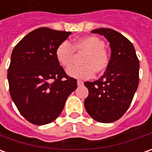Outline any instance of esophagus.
<instances>
[{
	"instance_id": "34e87169",
	"label": "esophagus",
	"mask_w": 152,
	"mask_h": 152,
	"mask_svg": "<svg viewBox=\"0 0 152 152\" xmlns=\"http://www.w3.org/2000/svg\"><path fill=\"white\" fill-rule=\"evenodd\" d=\"M77 83H78V86H81V85H83V81H81V80H78L77 81Z\"/></svg>"
}]
</instances>
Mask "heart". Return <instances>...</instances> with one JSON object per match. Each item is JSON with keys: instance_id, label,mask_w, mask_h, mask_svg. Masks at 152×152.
Wrapping results in <instances>:
<instances>
[{"instance_id": "heart-1", "label": "heart", "mask_w": 152, "mask_h": 152, "mask_svg": "<svg viewBox=\"0 0 152 152\" xmlns=\"http://www.w3.org/2000/svg\"><path fill=\"white\" fill-rule=\"evenodd\" d=\"M104 43L95 36H87L78 38L71 45L64 42L56 49V58L60 65L64 69H69L73 63L75 51L85 52L83 66H74L68 69V74L77 78H90L94 73H102L109 65V56L104 48Z\"/></svg>"}]
</instances>
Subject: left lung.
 Returning a JSON list of instances; mask_svg holds the SVG:
<instances>
[{"instance_id":"1","label":"left lung","mask_w":152,"mask_h":152,"mask_svg":"<svg viewBox=\"0 0 152 152\" xmlns=\"http://www.w3.org/2000/svg\"><path fill=\"white\" fill-rule=\"evenodd\" d=\"M110 42L111 56L106 71L99 80L85 82L88 95L84 107L94 120L111 123L128 110L139 83V59L134 46L126 37L110 28H98Z\"/></svg>"}]
</instances>
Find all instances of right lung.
<instances>
[{
  "label": "right lung",
  "mask_w": 152,
  "mask_h": 152,
  "mask_svg": "<svg viewBox=\"0 0 152 152\" xmlns=\"http://www.w3.org/2000/svg\"><path fill=\"white\" fill-rule=\"evenodd\" d=\"M71 34L40 27L25 36L12 51L7 70L9 91L22 116L42 126L57 119L77 88L56 58V49Z\"/></svg>",
  "instance_id": "1"
}]
</instances>
